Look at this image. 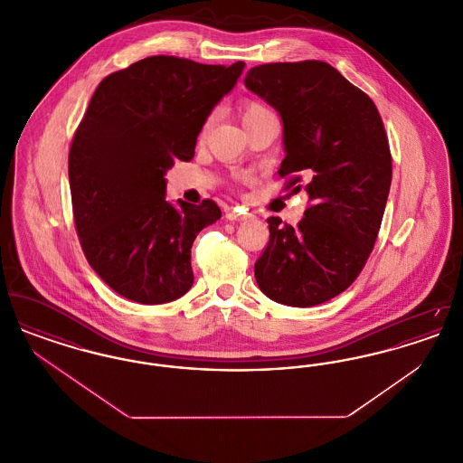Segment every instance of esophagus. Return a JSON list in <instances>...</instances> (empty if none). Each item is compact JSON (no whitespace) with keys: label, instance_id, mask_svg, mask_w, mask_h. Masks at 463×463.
Listing matches in <instances>:
<instances>
[{"label":"esophagus","instance_id":"obj_1","mask_svg":"<svg viewBox=\"0 0 463 463\" xmlns=\"http://www.w3.org/2000/svg\"><path fill=\"white\" fill-rule=\"evenodd\" d=\"M250 217H251L250 213H244V212L241 213V212H238V210H232V212L227 213V219H229V221H248Z\"/></svg>","mask_w":463,"mask_h":463}]
</instances>
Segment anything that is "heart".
I'll return each mask as SVG.
<instances>
[{
    "mask_svg": "<svg viewBox=\"0 0 463 463\" xmlns=\"http://www.w3.org/2000/svg\"><path fill=\"white\" fill-rule=\"evenodd\" d=\"M264 114H270V110L267 109L264 104H260V102H257V100H246V102H242V123H244V121H250V119H253V118L264 116ZM210 123H212V119L208 118V119L204 121V125H203V130H208Z\"/></svg>",
    "mask_w": 463,
    "mask_h": 463,
    "instance_id": "obj_1",
    "label": "heart"
}]
</instances>
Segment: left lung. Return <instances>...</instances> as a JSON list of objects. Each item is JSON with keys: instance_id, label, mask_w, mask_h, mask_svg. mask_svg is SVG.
Masks as SVG:
<instances>
[{"instance_id": "1", "label": "left lung", "mask_w": 463, "mask_h": 463, "mask_svg": "<svg viewBox=\"0 0 463 463\" xmlns=\"http://www.w3.org/2000/svg\"><path fill=\"white\" fill-rule=\"evenodd\" d=\"M244 85L279 112V175L310 201L297 227L267 219L257 285L291 307L328 302L353 285L380 231L392 180L382 118L364 91L321 61L251 67Z\"/></svg>"}]
</instances>
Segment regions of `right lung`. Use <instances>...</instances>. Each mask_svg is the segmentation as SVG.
Instances as JSON below:
<instances>
[{"label":"right lung","mask_w":463,"mask_h":463,"mask_svg":"<svg viewBox=\"0 0 463 463\" xmlns=\"http://www.w3.org/2000/svg\"><path fill=\"white\" fill-rule=\"evenodd\" d=\"M242 69L155 55L95 90L69 151L72 215L89 264L121 297L155 306L193 287V242L222 212L212 199L175 208L165 174L193 159L206 118Z\"/></svg>","instance_id":"add662e5"}]
</instances>
